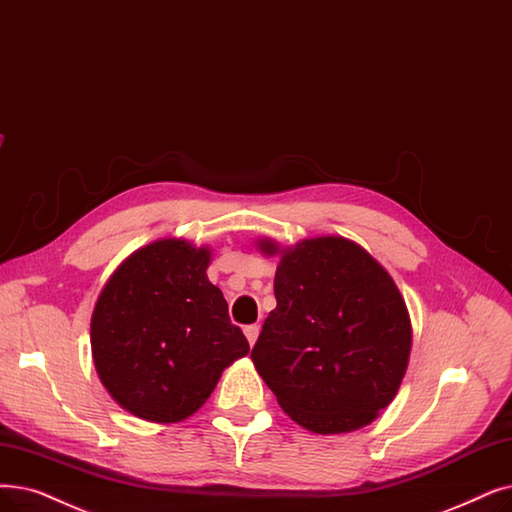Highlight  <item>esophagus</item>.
<instances>
[{"label":"esophagus","instance_id":"34e87169","mask_svg":"<svg viewBox=\"0 0 512 512\" xmlns=\"http://www.w3.org/2000/svg\"><path fill=\"white\" fill-rule=\"evenodd\" d=\"M244 335H247V339H249V345L253 347V345H255V341H257V337H259V326H257V324H249V326H244Z\"/></svg>","mask_w":512,"mask_h":512}]
</instances>
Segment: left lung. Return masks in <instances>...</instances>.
<instances>
[{
	"mask_svg": "<svg viewBox=\"0 0 512 512\" xmlns=\"http://www.w3.org/2000/svg\"><path fill=\"white\" fill-rule=\"evenodd\" d=\"M274 295L251 358L280 408L314 433L368 425L410 358V316L391 276L355 242L316 238L282 255Z\"/></svg>",
	"mask_w": 512,
	"mask_h": 512,
	"instance_id": "1",
	"label": "left lung"
}]
</instances>
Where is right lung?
<instances>
[{
    "label": "right lung",
    "mask_w": 512,
    "mask_h": 512,
    "mask_svg": "<svg viewBox=\"0 0 512 512\" xmlns=\"http://www.w3.org/2000/svg\"><path fill=\"white\" fill-rule=\"evenodd\" d=\"M211 253L159 240L110 276L92 316L102 385L144 420L177 422L201 408L224 368L249 353L228 303L207 278Z\"/></svg>",
    "instance_id": "obj_1"
}]
</instances>
